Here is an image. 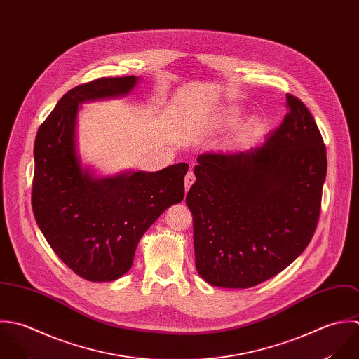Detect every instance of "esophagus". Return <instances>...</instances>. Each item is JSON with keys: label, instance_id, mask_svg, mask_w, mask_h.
<instances>
[{"label": "esophagus", "instance_id": "esophagus-1", "mask_svg": "<svg viewBox=\"0 0 359 359\" xmlns=\"http://www.w3.org/2000/svg\"><path fill=\"white\" fill-rule=\"evenodd\" d=\"M184 182H185V191H189V188H191L192 184L195 182V175H194L192 171H188V172H187Z\"/></svg>", "mask_w": 359, "mask_h": 359}]
</instances>
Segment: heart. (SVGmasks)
<instances>
[{
    "label": "heart",
    "mask_w": 359,
    "mask_h": 359,
    "mask_svg": "<svg viewBox=\"0 0 359 359\" xmlns=\"http://www.w3.org/2000/svg\"><path fill=\"white\" fill-rule=\"evenodd\" d=\"M238 120V113H236V111H230V113H227V114H224V116H223L222 122H223V123H226V125H233V123H236ZM262 128H263V122H262L260 118H253V120L250 121V122L248 123V129H249L250 132H257V130H260Z\"/></svg>",
    "instance_id": "1"
}]
</instances>
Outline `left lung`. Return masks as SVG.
Listing matches in <instances>:
<instances>
[{
	"label": "left lung",
	"instance_id": "left-lung-1",
	"mask_svg": "<svg viewBox=\"0 0 359 359\" xmlns=\"http://www.w3.org/2000/svg\"><path fill=\"white\" fill-rule=\"evenodd\" d=\"M281 125L260 146L198 156L187 195L199 276L249 288L290 266L313 237L326 147L305 104L287 95Z\"/></svg>",
	"mask_w": 359,
	"mask_h": 359
}]
</instances>
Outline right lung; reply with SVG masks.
I'll use <instances>...</instances> for the list:
<instances>
[{
	"label": "right lung",
	"instance_id": "1",
	"mask_svg": "<svg viewBox=\"0 0 359 359\" xmlns=\"http://www.w3.org/2000/svg\"><path fill=\"white\" fill-rule=\"evenodd\" d=\"M137 82V76L100 78L71 89L34 140V219L57 256L89 281L123 276L146 230L184 199L187 163L111 177L82 164L76 139L81 104L126 96Z\"/></svg>",
	"mask_w": 359,
	"mask_h": 359
}]
</instances>
